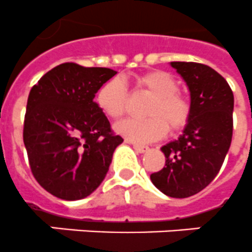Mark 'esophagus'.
<instances>
[{
	"label": "esophagus",
	"instance_id": "obj_1",
	"mask_svg": "<svg viewBox=\"0 0 252 252\" xmlns=\"http://www.w3.org/2000/svg\"><path fill=\"white\" fill-rule=\"evenodd\" d=\"M130 144H132V142H130ZM132 145L137 153H146V151L149 150V146H146V145H138V144H132Z\"/></svg>",
	"mask_w": 252,
	"mask_h": 252
}]
</instances>
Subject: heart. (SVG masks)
Here are the masks:
<instances>
[{"mask_svg": "<svg viewBox=\"0 0 252 252\" xmlns=\"http://www.w3.org/2000/svg\"><path fill=\"white\" fill-rule=\"evenodd\" d=\"M136 84L153 95L145 112L149 118L118 123L115 129L119 134L142 144L161 138L167 133V126L171 132H179L188 124L191 105L184 94L177 92L179 84L172 75L160 69L147 71L136 77ZM97 103L108 118H122L128 103V89L124 81L115 77L103 84L98 91Z\"/></svg>", "mask_w": 252, "mask_h": 252, "instance_id": "1", "label": "heart"}]
</instances>
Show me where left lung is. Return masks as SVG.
Wrapping results in <instances>:
<instances>
[{
    "mask_svg": "<svg viewBox=\"0 0 252 252\" xmlns=\"http://www.w3.org/2000/svg\"><path fill=\"white\" fill-rule=\"evenodd\" d=\"M190 91L191 115L184 133L161 147L164 167L151 183L172 198H188L216 177L233 136L234 97L226 80L214 68L195 62H171Z\"/></svg>",
    "mask_w": 252,
    "mask_h": 252,
    "instance_id": "1",
    "label": "left lung"
}]
</instances>
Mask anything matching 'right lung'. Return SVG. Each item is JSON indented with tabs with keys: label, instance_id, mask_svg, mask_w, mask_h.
Instances as JSON below:
<instances>
[{
	"label": "right lung",
	"instance_id": "1",
	"mask_svg": "<svg viewBox=\"0 0 252 252\" xmlns=\"http://www.w3.org/2000/svg\"><path fill=\"white\" fill-rule=\"evenodd\" d=\"M116 71L62 63L32 87L23 141L31 171L46 191L83 199L103 181L123 138L93 101Z\"/></svg>",
	"mask_w": 252,
	"mask_h": 252
}]
</instances>
